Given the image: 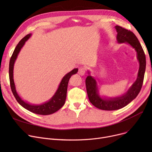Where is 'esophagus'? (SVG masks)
<instances>
[{"instance_id": "34e87169", "label": "esophagus", "mask_w": 152, "mask_h": 152, "mask_svg": "<svg viewBox=\"0 0 152 152\" xmlns=\"http://www.w3.org/2000/svg\"><path fill=\"white\" fill-rule=\"evenodd\" d=\"M86 73V68L85 67H83V66H81L79 68V70H78V74L79 75L81 76H83Z\"/></svg>"}]
</instances>
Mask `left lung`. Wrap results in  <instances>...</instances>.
I'll use <instances>...</instances> for the list:
<instances>
[{
	"mask_svg": "<svg viewBox=\"0 0 152 152\" xmlns=\"http://www.w3.org/2000/svg\"><path fill=\"white\" fill-rule=\"evenodd\" d=\"M117 32L116 39L118 43H124L130 45L137 53V59L139 63V69L136 80L129 87L127 91L121 96L116 97H101L97 83L94 77L90 74L86 79V86L89 101L93 105L100 110H116L121 109L132 102L137 96L143 84L146 67L145 55L138 39L132 31L119 26H116Z\"/></svg>",
	"mask_w": 152,
	"mask_h": 152,
	"instance_id": "obj_1",
	"label": "left lung"
}]
</instances>
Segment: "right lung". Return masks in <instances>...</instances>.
I'll return each instance as SVG.
<instances>
[{"label": "right lung", "mask_w": 152, "mask_h": 152, "mask_svg": "<svg viewBox=\"0 0 152 152\" xmlns=\"http://www.w3.org/2000/svg\"><path fill=\"white\" fill-rule=\"evenodd\" d=\"M31 35V34H29L21 40L19 43L17 44V45L16 46L11 57L9 63V79L11 89L16 100H17L19 104L21 105L23 108H25L32 113L37 115H50L54 113L56 111L60 110L63 106V105L65 104L66 98L67 88L69 80L72 75L77 73L78 69L75 68L70 72H69V73H68L66 75L64 76L58 86L57 91L55 92V94L49 101L40 105L31 104V103H28L27 102L24 101L20 97V95L17 92V90H16L13 79V68L15 62L17 58L18 53H20L23 45H25V42L30 38Z\"/></svg>", "instance_id": "add662e5"}]
</instances>
